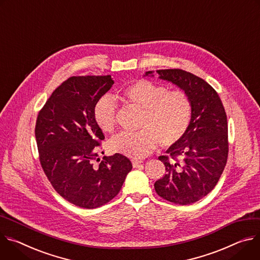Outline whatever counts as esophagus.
Segmentation results:
<instances>
[{"mask_svg": "<svg viewBox=\"0 0 260 260\" xmlns=\"http://www.w3.org/2000/svg\"><path fill=\"white\" fill-rule=\"evenodd\" d=\"M142 161L141 160H138V159H132V164L134 167H137L139 164H141Z\"/></svg>", "mask_w": 260, "mask_h": 260, "instance_id": "obj_1", "label": "esophagus"}]
</instances>
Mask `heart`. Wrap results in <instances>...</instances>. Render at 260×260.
I'll return each instance as SVG.
<instances>
[{"instance_id":"b5f03b06","label":"heart","mask_w":260,"mask_h":260,"mask_svg":"<svg viewBox=\"0 0 260 260\" xmlns=\"http://www.w3.org/2000/svg\"><path fill=\"white\" fill-rule=\"evenodd\" d=\"M121 97L142 109L139 130L120 133L110 140V149L132 158L151 154L158 143L163 148L175 146L186 134L192 119L193 106L183 90H170L150 80H137L121 91ZM94 120L103 132H112L117 109L113 101L102 97L94 106Z\"/></svg>"}]
</instances>
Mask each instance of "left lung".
Returning <instances> with one entry per match:
<instances>
[{
  "mask_svg": "<svg viewBox=\"0 0 260 260\" xmlns=\"http://www.w3.org/2000/svg\"><path fill=\"white\" fill-rule=\"evenodd\" d=\"M159 77L184 90L193 112L185 136L159 156L166 174L155 183L157 194L178 205H190L217 185L228 157V125L222 101L211 84L182 69L157 70ZM152 71L146 72V75Z\"/></svg>",
  "mask_w": 260,
  "mask_h": 260,
  "instance_id": "obj_1",
  "label": "left lung"
}]
</instances>
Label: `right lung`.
<instances>
[{
    "label": "right lung",
    "mask_w": 260,
    "mask_h": 260,
    "mask_svg": "<svg viewBox=\"0 0 260 260\" xmlns=\"http://www.w3.org/2000/svg\"><path fill=\"white\" fill-rule=\"evenodd\" d=\"M113 83L110 75L71 76L38 113L35 136L41 167L53 189L76 207L107 204L132 169L122 154L100 160L97 153L104 134L94 120V106Z\"/></svg>",
    "instance_id": "1"
}]
</instances>
